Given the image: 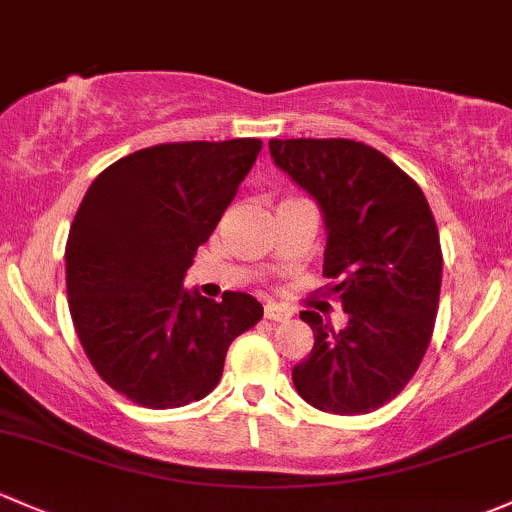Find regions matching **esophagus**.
I'll use <instances>...</instances> for the list:
<instances>
[{"label":"esophagus","instance_id":"esophagus-1","mask_svg":"<svg viewBox=\"0 0 512 512\" xmlns=\"http://www.w3.org/2000/svg\"><path fill=\"white\" fill-rule=\"evenodd\" d=\"M289 316H292V311L284 309V306L272 304V301H267L265 304V319L267 321H287Z\"/></svg>","mask_w":512,"mask_h":512}]
</instances>
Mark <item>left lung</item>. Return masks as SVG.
Returning <instances> with one entry per match:
<instances>
[{
    "label": "left lung",
    "mask_w": 512,
    "mask_h": 512,
    "mask_svg": "<svg viewBox=\"0 0 512 512\" xmlns=\"http://www.w3.org/2000/svg\"><path fill=\"white\" fill-rule=\"evenodd\" d=\"M274 164L321 208L324 274L348 324L314 331L294 387L311 407L365 414L402 390L422 363L437 319L441 247L429 203L405 171L353 139H270Z\"/></svg>",
    "instance_id": "obj_1"
}]
</instances>
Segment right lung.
<instances>
[{"label":"right lung","instance_id":"1","mask_svg":"<svg viewBox=\"0 0 512 512\" xmlns=\"http://www.w3.org/2000/svg\"><path fill=\"white\" fill-rule=\"evenodd\" d=\"M260 149V139L139 149L85 193L66 245L68 306L93 368L127 400L149 410L203 400L230 343L262 319L250 294L184 289Z\"/></svg>","mask_w":512,"mask_h":512}]
</instances>
